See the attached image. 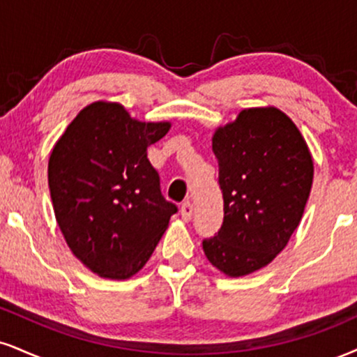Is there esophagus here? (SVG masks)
<instances>
[{
    "label": "esophagus",
    "instance_id": "34e87169",
    "mask_svg": "<svg viewBox=\"0 0 357 357\" xmlns=\"http://www.w3.org/2000/svg\"><path fill=\"white\" fill-rule=\"evenodd\" d=\"M192 216V204L191 201H184L181 204V218L184 221H190Z\"/></svg>",
    "mask_w": 357,
    "mask_h": 357
}]
</instances>
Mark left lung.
Returning <instances> with one entry per match:
<instances>
[{
	"instance_id": "1",
	"label": "left lung",
	"mask_w": 357,
	"mask_h": 357,
	"mask_svg": "<svg viewBox=\"0 0 357 357\" xmlns=\"http://www.w3.org/2000/svg\"><path fill=\"white\" fill-rule=\"evenodd\" d=\"M213 153L220 165L225 220L204 239L208 261L239 278L268 266L301 221L312 186V156L298 126L281 109H243L218 128Z\"/></svg>"
}]
</instances>
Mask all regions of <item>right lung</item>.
<instances>
[{
  "mask_svg": "<svg viewBox=\"0 0 357 357\" xmlns=\"http://www.w3.org/2000/svg\"><path fill=\"white\" fill-rule=\"evenodd\" d=\"M169 128L137 121L119 102L96 101L79 111L51 151L56 221L73 255L98 276H135L178 211L162 197L148 160L149 146Z\"/></svg>",
  "mask_w": 357,
  "mask_h": 357,
  "instance_id": "right-lung-1",
  "label": "right lung"
}]
</instances>
